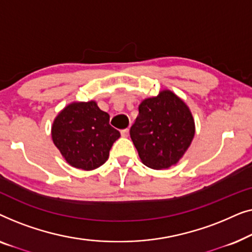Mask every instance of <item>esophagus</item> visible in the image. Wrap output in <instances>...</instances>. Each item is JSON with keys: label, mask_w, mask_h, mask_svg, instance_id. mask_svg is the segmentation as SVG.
Masks as SVG:
<instances>
[{"label": "esophagus", "mask_w": 252, "mask_h": 252, "mask_svg": "<svg viewBox=\"0 0 252 252\" xmlns=\"http://www.w3.org/2000/svg\"><path fill=\"white\" fill-rule=\"evenodd\" d=\"M122 136H124V137H127L128 136V134H129V129L128 128H125V129H122Z\"/></svg>", "instance_id": "34e87169"}]
</instances>
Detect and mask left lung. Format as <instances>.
Listing matches in <instances>:
<instances>
[{
  "label": "left lung",
  "mask_w": 252,
  "mask_h": 252,
  "mask_svg": "<svg viewBox=\"0 0 252 252\" xmlns=\"http://www.w3.org/2000/svg\"><path fill=\"white\" fill-rule=\"evenodd\" d=\"M142 163L155 170L177 164L190 146L195 124L186 103L170 91L147 98L129 130Z\"/></svg>",
  "instance_id": "1"
}]
</instances>
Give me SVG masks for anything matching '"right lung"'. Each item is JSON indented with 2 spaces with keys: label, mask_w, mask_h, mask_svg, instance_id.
I'll return each instance as SVG.
<instances>
[{
  "label": "right lung",
  "mask_w": 252,
  "mask_h": 252,
  "mask_svg": "<svg viewBox=\"0 0 252 252\" xmlns=\"http://www.w3.org/2000/svg\"><path fill=\"white\" fill-rule=\"evenodd\" d=\"M109 122L110 116L96 102L72 103L58 113L51 136L68 164L91 171L108 160L113 142L120 136Z\"/></svg>",
  "instance_id": "1"
}]
</instances>
